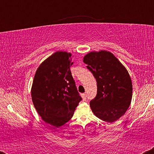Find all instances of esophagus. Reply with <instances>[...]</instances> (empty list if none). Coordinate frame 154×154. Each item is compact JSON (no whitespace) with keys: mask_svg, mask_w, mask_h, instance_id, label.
<instances>
[{"mask_svg":"<svg viewBox=\"0 0 154 154\" xmlns=\"http://www.w3.org/2000/svg\"><path fill=\"white\" fill-rule=\"evenodd\" d=\"M82 97L83 100H86V99H87V95H86L85 93H83V94H82Z\"/></svg>","mask_w":154,"mask_h":154,"instance_id":"obj_1","label":"esophagus"}]
</instances>
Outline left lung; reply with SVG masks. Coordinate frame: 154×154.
Segmentation results:
<instances>
[{"label": "left lung", "mask_w": 154, "mask_h": 154, "mask_svg": "<svg viewBox=\"0 0 154 154\" xmlns=\"http://www.w3.org/2000/svg\"><path fill=\"white\" fill-rule=\"evenodd\" d=\"M97 82V95L90 102L97 117L113 122L125 114L132 95L128 70L109 51L90 52L83 59Z\"/></svg>", "instance_id": "obj_1"}]
</instances>
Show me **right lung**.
<instances>
[{
  "mask_svg": "<svg viewBox=\"0 0 154 154\" xmlns=\"http://www.w3.org/2000/svg\"><path fill=\"white\" fill-rule=\"evenodd\" d=\"M72 54L57 51L39 66L31 89L32 100L45 122L59 128L69 121L82 98L72 77Z\"/></svg>",
  "mask_w": 154,
  "mask_h": 154,
  "instance_id": "add662e5",
  "label": "right lung"
}]
</instances>
